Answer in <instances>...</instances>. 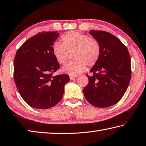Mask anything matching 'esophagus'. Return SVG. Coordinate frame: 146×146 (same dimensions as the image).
Masks as SVG:
<instances>
[{
	"label": "esophagus",
	"instance_id": "1",
	"mask_svg": "<svg viewBox=\"0 0 146 146\" xmlns=\"http://www.w3.org/2000/svg\"><path fill=\"white\" fill-rule=\"evenodd\" d=\"M70 80L75 79V78H76V76H70Z\"/></svg>",
	"mask_w": 146,
	"mask_h": 146
}]
</instances>
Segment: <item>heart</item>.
Segmentation results:
<instances>
[{
  "label": "heart",
  "instance_id": "obj_1",
  "mask_svg": "<svg viewBox=\"0 0 146 146\" xmlns=\"http://www.w3.org/2000/svg\"><path fill=\"white\" fill-rule=\"evenodd\" d=\"M62 44L56 43L52 47L54 58L59 64L66 63L72 54L73 61L62 68L64 72L70 76L81 74L86 68V64L92 66L101 56V45L97 39L89 37L78 31L65 33L61 36Z\"/></svg>",
  "mask_w": 146,
  "mask_h": 146
}]
</instances>
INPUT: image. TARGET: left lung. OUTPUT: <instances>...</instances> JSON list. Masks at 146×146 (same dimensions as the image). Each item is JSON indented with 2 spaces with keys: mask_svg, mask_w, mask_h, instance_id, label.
Segmentation results:
<instances>
[{
  "mask_svg": "<svg viewBox=\"0 0 146 146\" xmlns=\"http://www.w3.org/2000/svg\"><path fill=\"white\" fill-rule=\"evenodd\" d=\"M101 45V56L87 75L88 84L84 89L85 98L98 108H107L118 102L131 78V60L126 46L113 34L104 31L89 33Z\"/></svg>",
  "mask_w": 146,
  "mask_h": 146,
  "instance_id": "left-lung-1",
  "label": "left lung"
}]
</instances>
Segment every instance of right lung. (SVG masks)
Wrapping results in <instances>:
<instances>
[{"instance_id": "obj_1", "label": "right lung", "mask_w": 146, "mask_h": 146, "mask_svg": "<svg viewBox=\"0 0 146 146\" xmlns=\"http://www.w3.org/2000/svg\"><path fill=\"white\" fill-rule=\"evenodd\" d=\"M59 33L43 31L31 37L18 50L14 59V78L20 95L36 109H48L63 96L68 75H54L60 68L52 47Z\"/></svg>"}]
</instances>
